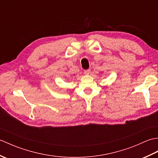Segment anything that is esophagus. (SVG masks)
<instances>
[{"label":"esophagus","instance_id":"34e87169","mask_svg":"<svg viewBox=\"0 0 158 158\" xmlns=\"http://www.w3.org/2000/svg\"><path fill=\"white\" fill-rule=\"evenodd\" d=\"M90 72H91V70H90V69H88V70H84V73L85 74V75H89V74L90 73Z\"/></svg>","mask_w":158,"mask_h":158}]
</instances>
